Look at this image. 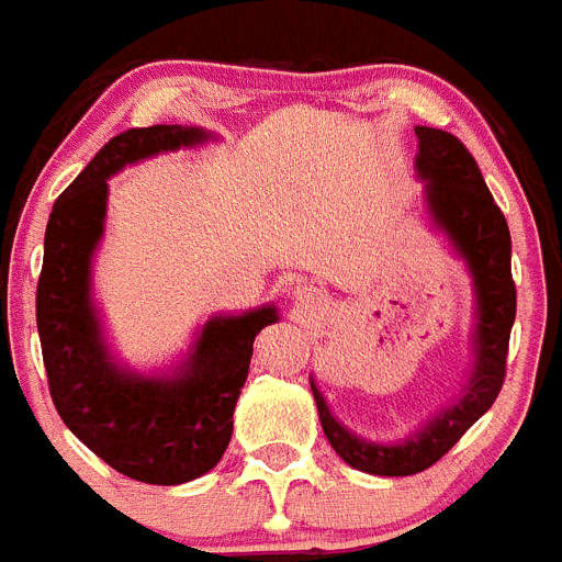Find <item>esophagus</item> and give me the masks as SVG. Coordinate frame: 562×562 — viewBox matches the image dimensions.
<instances>
[{"label": "esophagus", "instance_id": "34e87169", "mask_svg": "<svg viewBox=\"0 0 562 562\" xmlns=\"http://www.w3.org/2000/svg\"><path fill=\"white\" fill-rule=\"evenodd\" d=\"M293 293H296V296H300V300H302V296H307L305 288H296V291H293Z\"/></svg>", "mask_w": 562, "mask_h": 562}]
</instances>
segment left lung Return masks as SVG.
<instances>
[{
  "instance_id": "8db88e82",
  "label": "left lung",
  "mask_w": 562,
  "mask_h": 562,
  "mask_svg": "<svg viewBox=\"0 0 562 562\" xmlns=\"http://www.w3.org/2000/svg\"><path fill=\"white\" fill-rule=\"evenodd\" d=\"M417 170L428 181L426 195L431 215L448 232L459 255L468 260L476 282V372L462 401L431 419L403 445H375L352 437L333 419L325 397L311 383L318 419L333 451L352 468L375 476H414L431 468L451 451L484 412L495 403L507 378L509 333L515 322L513 240L504 212L490 195L476 159L457 136L439 128L417 125Z\"/></svg>"
}]
</instances>
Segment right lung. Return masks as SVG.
Segmentation results:
<instances>
[{"label":"right lung","instance_id":"obj_1","mask_svg":"<svg viewBox=\"0 0 562 562\" xmlns=\"http://www.w3.org/2000/svg\"><path fill=\"white\" fill-rule=\"evenodd\" d=\"M204 139V131L181 125L123 131L58 195L44 235L35 322L49 397L89 451L145 484L190 482L221 462L251 344L277 322L274 307L212 318L187 367L168 381L128 375L103 350L89 302V260L103 235L105 179L131 161Z\"/></svg>","mask_w":562,"mask_h":562}]
</instances>
